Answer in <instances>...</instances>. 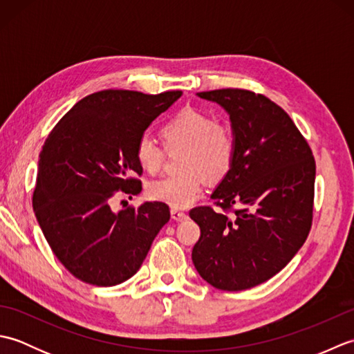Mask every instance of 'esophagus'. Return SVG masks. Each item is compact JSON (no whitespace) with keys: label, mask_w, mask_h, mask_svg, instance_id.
I'll return each instance as SVG.
<instances>
[{"label":"esophagus","mask_w":354,"mask_h":354,"mask_svg":"<svg viewBox=\"0 0 354 354\" xmlns=\"http://www.w3.org/2000/svg\"><path fill=\"white\" fill-rule=\"evenodd\" d=\"M170 214H171V217L175 221H185V219H189V214H187L185 212H181V209H176V208H171L170 209Z\"/></svg>","instance_id":"1"}]
</instances>
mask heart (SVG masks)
I'll return each mask as SVG.
<instances>
[{"mask_svg":"<svg viewBox=\"0 0 354 354\" xmlns=\"http://www.w3.org/2000/svg\"><path fill=\"white\" fill-rule=\"evenodd\" d=\"M167 150L183 149L181 173L150 183L147 194L170 207L185 208L196 201L209 181H221L232 169L237 155V140L231 127L193 108L173 114L161 126ZM135 158L142 170L158 173L164 162V149L149 135H141L135 146Z\"/></svg>","mask_w":354,"mask_h":354,"instance_id":"1","label":"heart"}]
</instances>
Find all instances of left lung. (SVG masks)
<instances>
[{
	"label": "left lung",
	"mask_w": 354,
	"mask_h": 354,
	"mask_svg": "<svg viewBox=\"0 0 354 354\" xmlns=\"http://www.w3.org/2000/svg\"><path fill=\"white\" fill-rule=\"evenodd\" d=\"M198 95L230 114L237 155L212 194L221 209H190L201 228L192 260L213 288L246 290L280 272L304 245L317 164L288 112L266 95L239 88Z\"/></svg>",
	"instance_id": "1"
}]
</instances>
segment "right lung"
<instances>
[{
  "mask_svg": "<svg viewBox=\"0 0 354 354\" xmlns=\"http://www.w3.org/2000/svg\"><path fill=\"white\" fill-rule=\"evenodd\" d=\"M181 91L103 89L79 100L53 127L39 155L33 209L45 239L70 274L94 286L126 281L170 219L164 202L114 213L118 192H141L135 146Z\"/></svg>",
  "mask_w": 354,
  "mask_h": 354,
  "instance_id": "obj_1",
  "label": "right lung"
}]
</instances>
